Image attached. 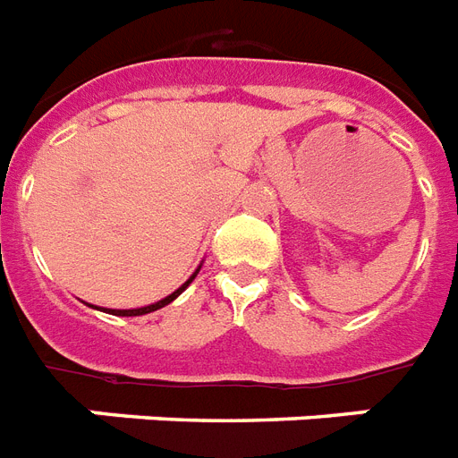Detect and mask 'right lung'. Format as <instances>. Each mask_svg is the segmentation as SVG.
<instances>
[{
	"mask_svg": "<svg viewBox=\"0 0 458 458\" xmlns=\"http://www.w3.org/2000/svg\"><path fill=\"white\" fill-rule=\"evenodd\" d=\"M199 272H200V265H199V269H196V272H193L191 276H189V279H186L184 284H182V286L177 288V291H174V293H170V295H167V298L158 300V302H153V305H146V307H134V310H106V307L89 305V302H87V305H89V307H94V310H101V312H106V314H115V317H141V314L156 312V310H160V307L170 305L172 300H177L179 295H182V293L186 291V286H189V284H191V281L196 279V274H199Z\"/></svg>",
	"mask_w": 458,
	"mask_h": 458,
	"instance_id": "obj_1",
	"label": "right lung"
}]
</instances>
